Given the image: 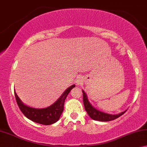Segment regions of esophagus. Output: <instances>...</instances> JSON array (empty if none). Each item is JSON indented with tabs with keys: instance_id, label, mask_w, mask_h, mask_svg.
<instances>
[{
	"instance_id": "obj_1",
	"label": "esophagus",
	"mask_w": 147,
	"mask_h": 147,
	"mask_svg": "<svg viewBox=\"0 0 147 147\" xmlns=\"http://www.w3.org/2000/svg\"><path fill=\"white\" fill-rule=\"evenodd\" d=\"M76 83L77 85H80V84H82L83 83V78H82L81 76H78L76 80Z\"/></svg>"
}]
</instances>
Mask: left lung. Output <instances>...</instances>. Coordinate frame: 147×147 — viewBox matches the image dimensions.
I'll use <instances>...</instances> for the list:
<instances>
[{
  "label": "left lung",
  "mask_w": 147,
  "mask_h": 147,
  "mask_svg": "<svg viewBox=\"0 0 147 147\" xmlns=\"http://www.w3.org/2000/svg\"><path fill=\"white\" fill-rule=\"evenodd\" d=\"M82 93H83V102L84 109H85L86 111L87 112L88 116H89L92 119L95 120V121L104 122L113 121V120H115L116 119H117V118H119V117H121V115H123L124 113L127 111V110H126L121 113H119V114L112 115L108 114V113L99 111L92 106L91 103L89 102L86 92H84L83 90H82Z\"/></svg>",
  "instance_id": "8db88e82"
}]
</instances>
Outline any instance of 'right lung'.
Returning <instances> with one entry per match:
<instances>
[{
	"mask_svg": "<svg viewBox=\"0 0 147 147\" xmlns=\"http://www.w3.org/2000/svg\"><path fill=\"white\" fill-rule=\"evenodd\" d=\"M74 86H75V84H73L69 86L53 105L43 109L32 108L24 104L16 94L15 90H14V95H15L18 107L26 118L31 120L34 123L41 124V125H50L55 123L59 120L61 114L63 112L65 99L70 91Z\"/></svg>",
	"mask_w": 147,
	"mask_h": 147,
	"instance_id": "1",
	"label": "right lung"
}]
</instances>
